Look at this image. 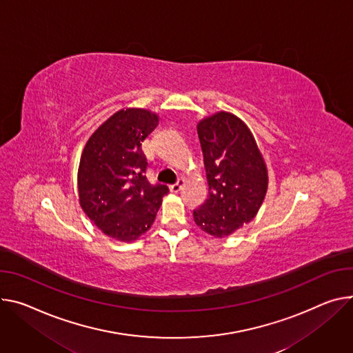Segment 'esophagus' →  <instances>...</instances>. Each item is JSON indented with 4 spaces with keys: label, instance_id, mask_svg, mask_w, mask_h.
Returning a JSON list of instances; mask_svg holds the SVG:
<instances>
[{
    "label": "esophagus",
    "instance_id": "esophagus-1",
    "mask_svg": "<svg viewBox=\"0 0 353 353\" xmlns=\"http://www.w3.org/2000/svg\"><path fill=\"white\" fill-rule=\"evenodd\" d=\"M184 185V179L183 177H180L174 184H172L170 185V191L172 193H177V191H180L181 190V187Z\"/></svg>",
    "mask_w": 353,
    "mask_h": 353
}]
</instances>
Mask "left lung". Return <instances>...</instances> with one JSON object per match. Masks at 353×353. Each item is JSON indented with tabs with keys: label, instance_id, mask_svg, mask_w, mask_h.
<instances>
[{
	"label": "left lung",
	"instance_id": "obj_1",
	"mask_svg": "<svg viewBox=\"0 0 353 353\" xmlns=\"http://www.w3.org/2000/svg\"><path fill=\"white\" fill-rule=\"evenodd\" d=\"M208 181V199L193 211L197 225L225 238L250 222L268 190V172L248 126L230 112L197 125Z\"/></svg>",
	"mask_w": 353,
	"mask_h": 353
}]
</instances>
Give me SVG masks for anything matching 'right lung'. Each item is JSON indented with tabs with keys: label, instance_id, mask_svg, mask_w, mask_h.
I'll return each mask as SVG.
<instances>
[{
	"label": "right lung",
	"instance_id": "1",
	"mask_svg": "<svg viewBox=\"0 0 353 353\" xmlns=\"http://www.w3.org/2000/svg\"><path fill=\"white\" fill-rule=\"evenodd\" d=\"M157 115L139 108L115 112L88 139L79 166V197L87 216L105 235L131 242L153 223L166 184L146 177L142 142Z\"/></svg>",
	"mask_w": 353,
	"mask_h": 353
}]
</instances>
